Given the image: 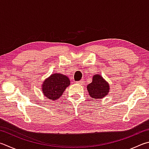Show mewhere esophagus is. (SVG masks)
Instances as JSON below:
<instances>
[{
    "instance_id": "34e87169",
    "label": "esophagus",
    "mask_w": 149,
    "mask_h": 149,
    "mask_svg": "<svg viewBox=\"0 0 149 149\" xmlns=\"http://www.w3.org/2000/svg\"><path fill=\"white\" fill-rule=\"evenodd\" d=\"M77 83L81 84V85H83V84H84V81L83 80H80V81H78V82H77Z\"/></svg>"
}]
</instances>
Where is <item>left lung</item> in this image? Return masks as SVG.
I'll return each mask as SVG.
<instances>
[{"label": "left lung", "instance_id": "8db88e82", "mask_svg": "<svg viewBox=\"0 0 149 149\" xmlns=\"http://www.w3.org/2000/svg\"><path fill=\"white\" fill-rule=\"evenodd\" d=\"M87 89L93 99H100L108 95L109 86L100 75L95 74L93 77L92 82L87 86Z\"/></svg>", "mask_w": 149, "mask_h": 149}]
</instances>
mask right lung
<instances>
[{
    "mask_svg": "<svg viewBox=\"0 0 149 149\" xmlns=\"http://www.w3.org/2000/svg\"><path fill=\"white\" fill-rule=\"evenodd\" d=\"M69 85L70 80L68 77L61 74L55 73L45 80L42 85V90L47 99L55 100L61 96Z\"/></svg>",
    "mask_w": 149,
    "mask_h": 149,
    "instance_id": "right-lung-1",
    "label": "right lung"
}]
</instances>
